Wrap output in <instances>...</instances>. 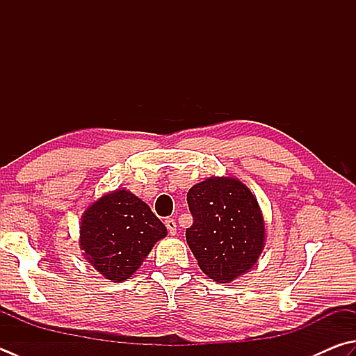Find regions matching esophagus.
<instances>
[{
    "label": "esophagus",
    "mask_w": 356,
    "mask_h": 356,
    "mask_svg": "<svg viewBox=\"0 0 356 356\" xmlns=\"http://www.w3.org/2000/svg\"><path fill=\"white\" fill-rule=\"evenodd\" d=\"M165 226L167 231H169L170 236H177V221L173 218H167L165 220Z\"/></svg>",
    "instance_id": "1"
}]
</instances>
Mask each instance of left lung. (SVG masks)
<instances>
[{
    "label": "left lung",
    "instance_id": "1",
    "mask_svg": "<svg viewBox=\"0 0 356 356\" xmlns=\"http://www.w3.org/2000/svg\"><path fill=\"white\" fill-rule=\"evenodd\" d=\"M187 204L193 225L186 240L207 277L229 284L256 266L265 248V218L240 179L206 178L187 192Z\"/></svg>",
    "mask_w": 356,
    "mask_h": 356
}]
</instances>
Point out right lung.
<instances>
[{"instance_id":"right-lung-1","label":"right lung","mask_w":356,"mask_h":356,"mask_svg":"<svg viewBox=\"0 0 356 356\" xmlns=\"http://www.w3.org/2000/svg\"><path fill=\"white\" fill-rule=\"evenodd\" d=\"M165 236L167 227L150 206L122 187L86 207L80 218L79 246L99 274L111 282H124Z\"/></svg>"}]
</instances>
